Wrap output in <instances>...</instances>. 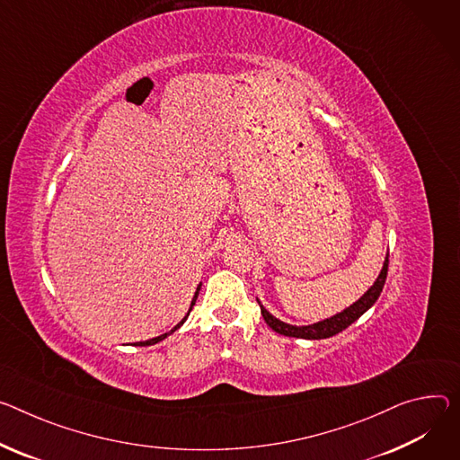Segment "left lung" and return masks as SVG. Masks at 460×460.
<instances>
[{
    "mask_svg": "<svg viewBox=\"0 0 460 460\" xmlns=\"http://www.w3.org/2000/svg\"><path fill=\"white\" fill-rule=\"evenodd\" d=\"M387 270H389V255L384 262V268L378 275V279L374 280V284L365 291V294L354 303L350 305L349 308H345L343 312L332 315L328 319H323L319 323H314V324H306V326H296V324H288L277 317H273L259 301L261 305V314L266 321V324L275 330L277 333H282V336H288V338H299V340H326V338H332L336 336V333L343 332L345 328H349L356 319H359L376 301H378L382 289H384V284H385V279H387Z\"/></svg>",
    "mask_w": 460,
    "mask_h": 460,
    "instance_id": "obj_1",
    "label": "left lung"
}]
</instances>
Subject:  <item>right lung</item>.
I'll return each mask as SVG.
<instances>
[{
    "label": "right lung",
    "mask_w": 460,
    "mask_h": 460,
    "mask_svg": "<svg viewBox=\"0 0 460 460\" xmlns=\"http://www.w3.org/2000/svg\"><path fill=\"white\" fill-rule=\"evenodd\" d=\"M199 288H201V284H198V288H196V294H194V297H192V303H190V308H189V312H187V315L171 330V332H166V333H161V336H157V338H152V340H148V341H141V343H137L139 347H148V345H155V343H159V341H163L164 338H169L171 333H174L185 321H187V317H189V314H190V310H192V306H194V303H196V299H198V294H199Z\"/></svg>",
    "instance_id": "obj_1"
}]
</instances>
